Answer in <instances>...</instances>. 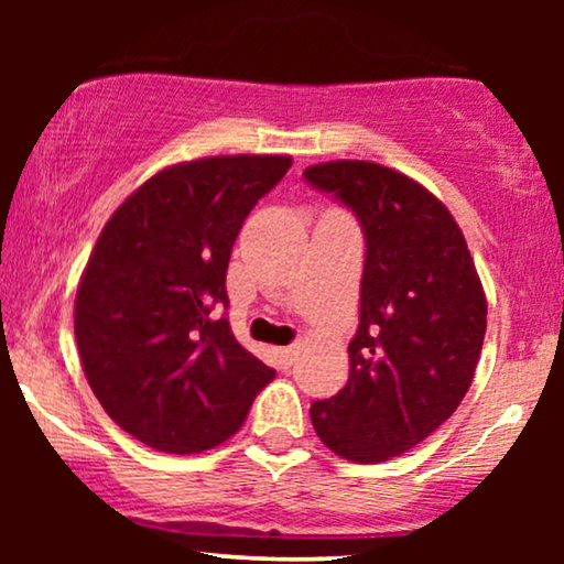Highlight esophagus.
I'll list each match as a JSON object with an SVG mask.
<instances>
[{
  "label": "esophagus",
  "instance_id": "esophagus-1",
  "mask_svg": "<svg viewBox=\"0 0 564 564\" xmlns=\"http://www.w3.org/2000/svg\"><path fill=\"white\" fill-rule=\"evenodd\" d=\"M280 354H282L284 365H292V361L297 359V346H284V349H282Z\"/></svg>",
  "mask_w": 564,
  "mask_h": 564
}]
</instances>
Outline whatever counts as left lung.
<instances>
[{
	"instance_id": "obj_1",
	"label": "left lung",
	"mask_w": 564,
	"mask_h": 564,
	"mask_svg": "<svg viewBox=\"0 0 564 564\" xmlns=\"http://www.w3.org/2000/svg\"><path fill=\"white\" fill-rule=\"evenodd\" d=\"M305 180L357 215L367 257L349 382L315 400L311 421L338 457L375 465L442 426L473 384L488 300L442 199L375 161L338 159Z\"/></svg>"
}]
</instances>
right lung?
<instances>
[{"mask_svg": "<svg viewBox=\"0 0 564 564\" xmlns=\"http://www.w3.org/2000/svg\"><path fill=\"white\" fill-rule=\"evenodd\" d=\"M290 156L161 169L105 223L74 303L84 375L107 415L151 449L199 454L243 426L274 369L230 334L226 272L253 205Z\"/></svg>", "mask_w": 564, "mask_h": 564, "instance_id": "1", "label": "right lung"}]
</instances>
